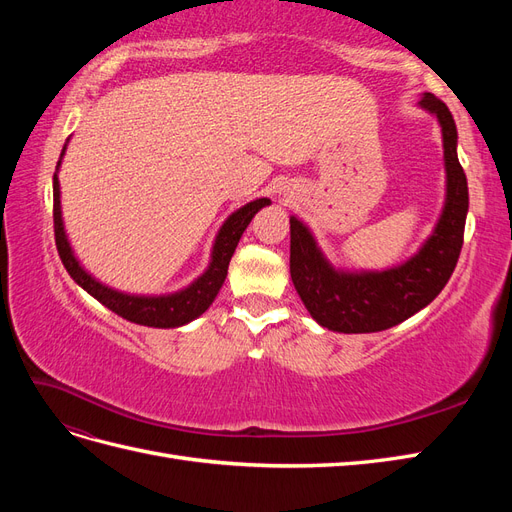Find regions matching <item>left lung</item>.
Instances as JSON below:
<instances>
[{
  "instance_id": "8db88e82",
  "label": "left lung",
  "mask_w": 512,
  "mask_h": 512,
  "mask_svg": "<svg viewBox=\"0 0 512 512\" xmlns=\"http://www.w3.org/2000/svg\"><path fill=\"white\" fill-rule=\"evenodd\" d=\"M421 106L440 121L446 200L425 245L404 265L386 271H337L322 256L309 228L290 218V277L307 312L337 333H376L421 312L451 280L463 245L468 181L457 158V128L446 104L423 94Z\"/></svg>"
}]
</instances>
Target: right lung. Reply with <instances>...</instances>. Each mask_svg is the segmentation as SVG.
Listing matches in <instances>:
<instances>
[{
	"mask_svg": "<svg viewBox=\"0 0 512 512\" xmlns=\"http://www.w3.org/2000/svg\"><path fill=\"white\" fill-rule=\"evenodd\" d=\"M66 151V147H64ZM64 151H61V158H64ZM61 160L57 162L59 170ZM271 205L269 198H258L254 203H247L245 207L237 209L220 228L218 237L213 243L211 262L209 269L192 282L188 288H183L175 294H164V297H138V294H126L108 288L100 284L96 277H91L76 260L72 247L68 243L64 220H61V200H59V179L57 173L53 175V224H55V245L61 262H64L66 271L70 273L72 280L79 284L83 290H87L91 297L98 299L104 307L111 309L117 316L126 318L136 324H145V327H156V329H173L181 327V324H188L194 318H198L203 312H207L213 299L218 297V292L226 280L230 258L237 250V243L243 235L247 224L252 222L254 215L262 209Z\"/></svg>",
	"mask_w": 512,
	"mask_h": 512,
	"instance_id": "obj_1",
	"label": "right lung"
}]
</instances>
